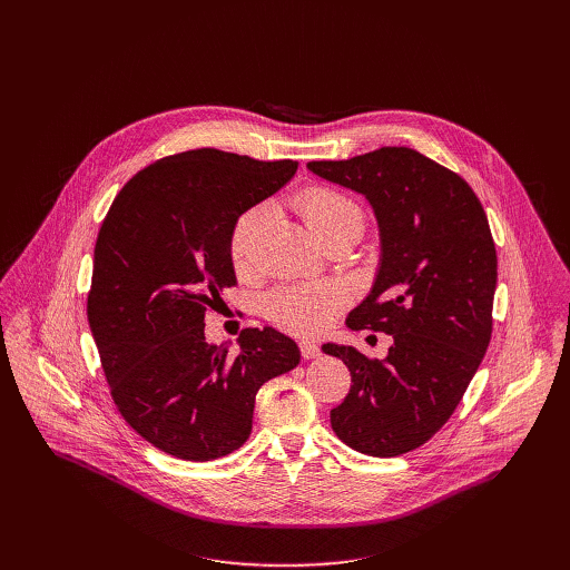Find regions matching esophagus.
<instances>
[{
	"mask_svg": "<svg viewBox=\"0 0 570 570\" xmlns=\"http://www.w3.org/2000/svg\"><path fill=\"white\" fill-rule=\"evenodd\" d=\"M299 352H302V356H304L306 361L320 356V347H317V343H313V341H302V343H299Z\"/></svg>",
	"mask_w": 570,
	"mask_h": 570,
	"instance_id": "esophagus-1",
	"label": "esophagus"
}]
</instances>
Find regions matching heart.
Listing matches in <instances>:
<instances>
[{
    "label": "heart",
    "mask_w": 570,
    "mask_h": 570,
    "mask_svg": "<svg viewBox=\"0 0 570 570\" xmlns=\"http://www.w3.org/2000/svg\"><path fill=\"white\" fill-rule=\"evenodd\" d=\"M297 209L317 240H327L347 223L363 225V207L356 198L336 187H308L297 200ZM268 216L266 205L243 212L229 232V257L236 273L255 268V243ZM343 297L330 286H284L266 297V315L291 334H313L322 330L341 306Z\"/></svg>",
    "instance_id": "heart-1"
}]
</instances>
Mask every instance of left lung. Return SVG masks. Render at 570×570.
Segmentation results:
<instances>
[{
    "instance_id": "obj_1",
    "label": "left lung",
    "mask_w": 570,
    "mask_h": 570,
    "mask_svg": "<svg viewBox=\"0 0 570 570\" xmlns=\"http://www.w3.org/2000/svg\"><path fill=\"white\" fill-rule=\"evenodd\" d=\"M315 176L363 194L379 220L381 266L347 327L392 336L385 358L322 345L352 387L332 411L354 451L394 458L429 442L453 415L492 341L497 246L473 189L405 148L308 161Z\"/></svg>"
}]
</instances>
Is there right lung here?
<instances>
[{
	"mask_svg": "<svg viewBox=\"0 0 570 570\" xmlns=\"http://www.w3.org/2000/svg\"><path fill=\"white\" fill-rule=\"evenodd\" d=\"M295 171L293 159L185 150L135 174L104 218L90 330L117 411L159 451L191 462L236 451L250 438L259 387L299 363L273 327L243 330L234 356L205 341V313L236 284L234 220Z\"/></svg>",
	"mask_w": 570,
	"mask_h": 570,
	"instance_id": "obj_1",
	"label": "right lung"
}]
</instances>
